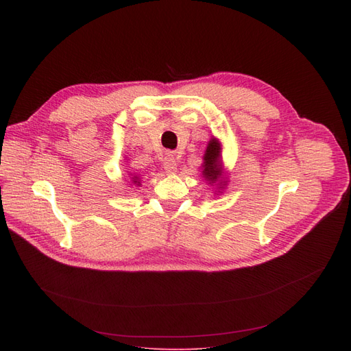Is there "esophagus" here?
<instances>
[{"label": "esophagus", "mask_w": 351, "mask_h": 351, "mask_svg": "<svg viewBox=\"0 0 351 351\" xmlns=\"http://www.w3.org/2000/svg\"><path fill=\"white\" fill-rule=\"evenodd\" d=\"M176 162H175V159L173 158H165V162H163V168H165V172L166 173H169V175H172V173H175L176 172Z\"/></svg>", "instance_id": "obj_1"}]
</instances>
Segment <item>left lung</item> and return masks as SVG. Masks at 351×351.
<instances>
[{
	"mask_svg": "<svg viewBox=\"0 0 351 351\" xmlns=\"http://www.w3.org/2000/svg\"><path fill=\"white\" fill-rule=\"evenodd\" d=\"M202 176L205 178L209 185H215L216 183L217 193H222L220 191H223L229 182L226 178V171L223 169L222 143L215 136L210 138L206 146L204 163H202Z\"/></svg>",
	"mask_w": 351,
	"mask_h": 351,
	"instance_id": "8db88e82",
	"label": "left lung"
}]
</instances>
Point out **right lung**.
Returning <instances> with one entry per match:
<instances>
[{
	"mask_svg": "<svg viewBox=\"0 0 351 351\" xmlns=\"http://www.w3.org/2000/svg\"><path fill=\"white\" fill-rule=\"evenodd\" d=\"M131 176H133V178H131V182L134 183V185H136V186H141V178H139L138 175H135V173H134V175H132V173H129V178H130Z\"/></svg>",
	"mask_w": 351,
	"mask_h": 351,
	"instance_id": "obj_1",
	"label": "right lung"
}]
</instances>
